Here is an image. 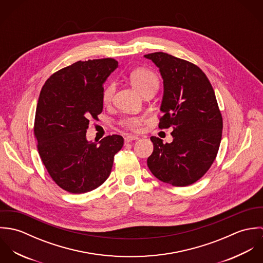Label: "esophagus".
Here are the masks:
<instances>
[{"label":"esophagus","mask_w":263,"mask_h":263,"mask_svg":"<svg viewBox=\"0 0 263 263\" xmlns=\"http://www.w3.org/2000/svg\"><path fill=\"white\" fill-rule=\"evenodd\" d=\"M138 139H139V137H137V136H126V137L124 138V142H125V143H129V142L135 141V140H138Z\"/></svg>","instance_id":"esophagus-1"}]
</instances>
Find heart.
Listing matches in <instances>:
<instances>
[{
    "label": "heart",
    "mask_w": 263,
    "mask_h": 263,
    "mask_svg": "<svg viewBox=\"0 0 263 263\" xmlns=\"http://www.w3.org/2000/svg\"><path fill=\"white\" fill-rule=\"evenodd\" d=\"M129 80L132 85L142 94L147 90L157 91L159 87V79L156 74L147 68H137L129 74ZM115 92V84L113 82L108 83L102 91V102L109 104ZM145 118L144 116H127L121 119L120 123L127 129L139 130L143 125Z\"/></svg>",
    "instance_id": "obj_1"
}]
</instances>
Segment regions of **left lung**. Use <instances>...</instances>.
I'll return each instance as SVG.
<instances>
[{"instance_id": "1", "label": "left lung", "mask_w": 263, "mask_h": 263, "mask_svg": "<svg viewBox=\"0 0 263 263\" xmlns=\"http://www.w3.org/2000/svg\"><path fill=\"white\" fill-rule=\"evenodd\" d=\"M163 78L164 94L159 127H172V143L151 137L154 151L148 167L159 180L187 186L200 179L214 163L222 140L223 118L215 91L194 64L165 52L145 55Z\"/></svg>"}]
</instances>
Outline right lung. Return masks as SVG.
<instances>
[{
	"instance_id": "add662e5",
	"label": "right lung",
	"mask_w": 263,
	"mask_h": 263,
	"mask_svg": "<svg viewBox=\"0 0 263 263\" xmlns=\"http://www.w3.org/2000/svg\"><path fill=\"white\" fill-rule=\"evenodd\" d=\"M118 67L114 59L79 61L50 76L38 98L34 136L43 165L52 180L71 193L100 186L110 175L123 138L86 139L89 119L102 112L103 83Z\"/></svg>"
}]
</instances>
